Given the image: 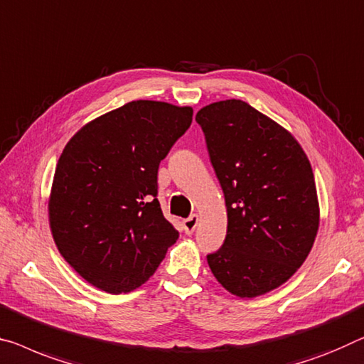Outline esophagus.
Listing matches in <instances>:
<instances>
[{
	"mask_svg": "<svg viewBox=\"0 0 364 364\" xmlns=\"http://www.w3.org/2000/svg\"><path fill=\"white\" fill-rule=\"evenodd\" d=\"M182 225H183V231H186V234H192L195 231V228H197V225H198V216L197 215L188 216L187 220L182 221Z\"/></svg>",
	"mask_w": 364,
	"mask_h": 364,
	"instance_id": "esophagus-1",
	"label": "esophagus"
}]
</instances>
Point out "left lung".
<instances>
[{"label": "left lung", "mask_w": 364, "mask_h": 364, "mask_svg": "<svg viewBox=\"0 0 364 364\" xmlns=\"http://www.w3.org/2000/svg\"><path fill=\"white\" fill-rule=\"evenodd\" d=\"M197 124L226 200L225 244L206 255L239 298L282 287L304 264L318 229L314 174L294 136L244 100L200 109Z\"/></svg>", "instance_id": "1"}]
</instances>
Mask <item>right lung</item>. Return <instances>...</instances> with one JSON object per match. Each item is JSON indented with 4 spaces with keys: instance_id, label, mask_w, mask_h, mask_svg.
<instances>
[{
    "instance_id": "1",
    "label": "right lung",
    "mask_w": 364,
    "mask_h": 364,
    "mask_svg": "<svg viewBox=\"0 0 364 364\" xmlns=\"http://www.w3.org/2000/svg\"><path fill=\"white\" fill-rule=\"evenodd\" d=\"M192 115V107L132 100L66 143L50 192V229L63 259L92 287L133 291L177 240L158 200V169Z\"/></svg>"
}]
</instances>
